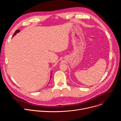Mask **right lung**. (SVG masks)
<instances>
[{"mask_svg":"<svg viewBox=\"0 0 121 121\" xmlns=\"http://www.w3.org/2000/svg\"><path fill=\"white\" fill-rule=\"evenodd\" d=\"M20 30H16V31H15V33L14 34V35H13V36H12V37H13L15 35H16L17 33H18V32H20ZM51 78H52V75H51Z\"/></svg>","mask_w":121,"mask_h":121,"instance_id":"1","label":"right lung"}]
</instances>
